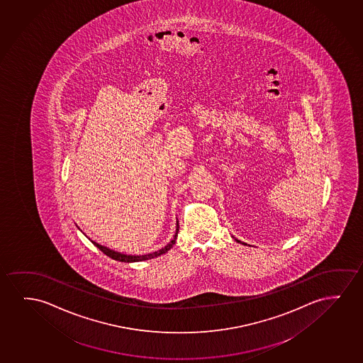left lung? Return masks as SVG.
<instances>
[{"label": "left lung", "instance_id": "1", "mask_svg": "<svg viewBox=\"0 0 363 363\" xmlns=\"http://www.w3.org/2000/svg\"><path fill=\"white\" fill-rule=\"evenodd\" d=\"M236 241H238V242H241V241H239V240H236Z\"/></svg>", "mask_w": 363, "mask_h": 363}]
</instances>
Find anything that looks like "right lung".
Returning <instances> with one entry per match:
<instances>
[{"label": "right lung", "mask_w": 363, "mask_h": 363, "mask_svg": "<svg viewBox=\"0 0 363 363\" xmlns=\"http://www.w3.org/2000/svg\"><path fill=\"white\" fill-rule=\"evenodd\" d=\"M179 231V221H177V230H175V235H174L172 241L169 242L168 245L164 246L162 247L160 250L154 251L152 254H147V255H125V254H121V252H117V251L111 250V249H108L106 246L99 245L97 242H94L92 241L94 245L97 246L99 250L104 252L106 255L109 256V257H112L113 260L122 261V262H135V261H144L148 260V259H153V257H157V256L163 255L165 252H168L172 247H173L174 244H175V240H177V236H178Z\"/></svg>", "instance_id": "right-lung-1"}]
</instances>
